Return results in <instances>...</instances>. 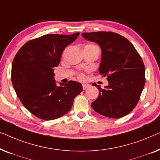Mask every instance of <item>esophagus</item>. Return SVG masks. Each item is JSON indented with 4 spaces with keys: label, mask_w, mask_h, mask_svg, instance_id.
I'll return each instance as SVG.
<instances>
[{
    "label": "esophagus",
    "mask_w": 160,
    "mask_h": 160,
    "mask_svg": "<svg viewBox=\"0 0 160 160\" xmlns=\"http://www.w3.org/2000/svg\"><path fill=\"white\" fill-rule=\"evenodd\" d=\"M89 87V84H82L83 89H86L87 88H88Z\"/></svg>",
    "instance_id": "obj_1"
}]
</instances>
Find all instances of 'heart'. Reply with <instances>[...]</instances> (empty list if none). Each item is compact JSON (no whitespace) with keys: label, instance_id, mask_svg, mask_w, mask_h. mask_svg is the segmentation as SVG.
<instances>
[{"label":"heart","instance_id":"1","mask_svg":"<svg viewBox=\"0 0 160 160\" xmlns=\"http://www.w3.org/2000/svg\"><path fill=\"white\" fill-rule=\"evenodd\" d=\"M88 46H92V47H96L95 45H93V44H88ZM78 78H79V79H81V80H84V78H85L84 73H79V74H78Z\"/></svg>","mask_w":160,"mask_h":160}]
</instances>
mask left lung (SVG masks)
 I'll use <instances>...</instances> for the list:
<instances>
[{"label": "left lung", "instance_id": "1", "mask_svg": "<svg viewBox=\"0 0 160 160\" xmlns=\"http://www.w3.org/2000/svg\"><path fill=\"white\" fill-rule=\"evenodd\" d=\"M82 36L101 48L99 73L108 82L104 89L95 84L99 95L92 108L108 118L124 117L136 106L145 85V66L141 56L130 41L116 32H83Z\"/></svg>", "mask_w": 160, "mask_h": 160}]
</instances>
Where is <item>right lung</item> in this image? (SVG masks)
<instances>
[{"mask_svg":"<svg viewBox=\"0 0 160 160\" xmlns=\"http://www.w3.org/2000/svg\"><path fill=\"white\" fill-rule=\"evenodd\" d=\"M78 35H43L25 43L14 57L13 87L23 106L39 119L52 120L65 115L82 92L80 83L69 81L57 87L54 78L65 48Z\"/></svg>","mask_w":160,"mask_h":160,"instance_id":"obj_1","label":"right lung"}]
</instances>
